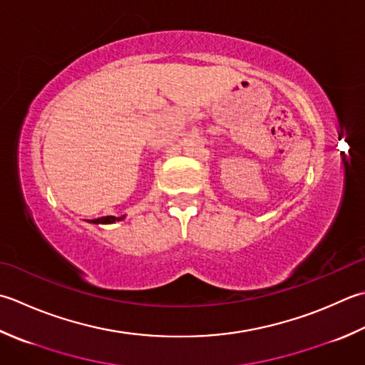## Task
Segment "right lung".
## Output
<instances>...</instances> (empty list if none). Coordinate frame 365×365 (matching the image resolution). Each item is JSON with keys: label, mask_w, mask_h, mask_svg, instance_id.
Returning a JSON list of instances; mask_svg holds the SVG:
<instances>
[{"label": "right lung", "mask_w": 365, "mask_h": 365, "mask_svg": "<svg viewBox=\"0 0 365 365\" xmlns=\"http://www.w3.org/2000/svg\"><path fill=\"white\" fill-rule=\"evenodd\" d=\"M125 220V215L123 217H103V218H98V220H87L88 223H93V225H112L115 223V221H121Z\"/></svg>", "instance_id": "add662e5"}]
</instances>
